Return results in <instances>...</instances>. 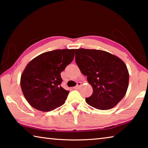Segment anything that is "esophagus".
I'll use <instances>...</instances> for the list:
<instances>
[{"mask_svg":"<svg viewBox=\"0 0 148 148\" xmlns=\"http://www.w3.org/2000/svg\"><path fill=\"white\" fill-rule=\"evenodd\" d=\"M81 86H82V83H81V82H77L76 86L74 87V89H78Z\"/></svg>","mask_w":148,"mask_h":148,"instance_id":"34e87169","label":"esophagus"}]
</instances>
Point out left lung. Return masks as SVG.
Instances as JSON below:
<instances>
[{"mask_svg": "<svg viewBox=\"0 0 148 148\" xmlns=\"http://www.w3.org/2000/svg\"><path fill=\"white\" fill-rule=\"evenodd\" d=\"M75 61L92 87L86 101L95 108L110 110L126 94L129 75L126 65L119 57L97 49H76Z\"/></svg>", "mask_w": 148, "mask_h": 148, "instance_id": "obj_1", "label": "left lung"}]
</instances>
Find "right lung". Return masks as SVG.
Listing matches in <instances>:
<instances>
[{"mask_svg": "<svg viewBox=\"0 0 148 148\" xmlns=\"http://www.w3.org/2000/svg\"><path fill=\"white\" fill-rule=\"evenodd\" d=\"M75 49L45 52L30 61L21 76L25 98L34 108L49 112L62 106L69 91L61 86V73L73 61Z\"/></svg>", "mask_w": 148, "mask_h": 148, "instance_id": "1", "label": "right lung"}]
</instances>
